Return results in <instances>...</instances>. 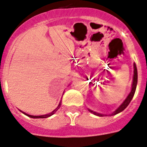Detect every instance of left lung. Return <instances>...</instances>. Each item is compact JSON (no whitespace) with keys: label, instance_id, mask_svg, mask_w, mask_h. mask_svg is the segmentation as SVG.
<instances>
[{"label":"left lung","instance_id":"1","mask_svg":"<svg viewBox=\"0 0 147 147\" xmlns=\"http://www.w3.org/2000/svg\"><path fill=\"white\" fill-rule=\"evenodd\" d=\"M137 70L136 64H135V63H134L133 81H132V88H131L130 92L129 93L128 96H127V97H126V99H125L124 102H123L122 104H121V106H120V107H118V108L116 110V111H115L114 112H113V113H112L111 114H110V116H113V115H116V114H117V113H120V112L123 111L125 109L126 107H127V106H128L129 104H130V102H131V100H132V97H133L134 94H135V90H136V88H137ZM88 111H89L90 112H91V113H93V114L96 115V116H105V114H102V113H97V112L93 111H92V110L89 109H88ZM105 116H107V115H105Z\"/></svg>","mask_w":147,"mask_h":147}]
</instances>
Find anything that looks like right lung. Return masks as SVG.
Wrapping results in <instances>:
<instances>
[{
    "instance_id": "obj_1",
    "label": "right lung",
    "mask_w": 147,
    "mask_h": 147,
    "mask_svg": "<svg viewBox=\"0 0 147 147\" xmlns=\"http://www.w3.org/2000/svg\"><path fill=\"white\" fill-rule=\"evenodd\" d=\"M61 100L60 101V102H59V105L57 106V108L55 109L54 110V111H53L51 112V113H48V114L42 115V116H32V115H29V114H27V113H24V112H22V111H21V110H20V111H21V112H22V113H24V114H25V115H26V116H29V117H30V118H48V117H50V116H53V115L54 114V113H55V112H56L57 111L58 109H59V108H60V107H61Z\"/></svg>"
}]
</instances>
